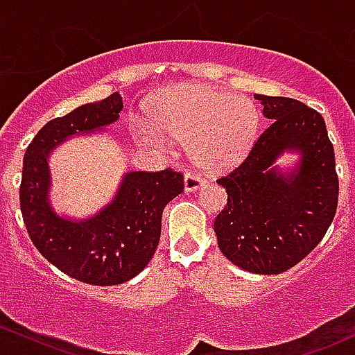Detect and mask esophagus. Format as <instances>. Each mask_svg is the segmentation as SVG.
Segmentation results:
<instances>
[{"label": "esophagus", "mask_w": 355, "mask_h": 355, "mask_svg": "<svg viewBox=\"0 0 355 355\" xmlns=\"http://www.w3.org/2000/svg\"><path fill=\"white\" fill-rule=\"evenodd\" d=\"M206 182L207 180L204 177H199V175H196V173H187L185 175V180H184L185 192H196L198 189L202 187Z\"/></svg>", "instance_id": "34e87169"}]
</instances>
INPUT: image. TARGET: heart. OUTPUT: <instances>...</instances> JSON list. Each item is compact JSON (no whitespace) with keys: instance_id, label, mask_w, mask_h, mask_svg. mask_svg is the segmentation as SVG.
I'll use <instances>...</instances> for the list:
<instances>
[{"instance_id":"b5f03b06","label":"heart","mask_w":355,"mask_h":355,"mask_svg":"<svg viewBox=\"0 0 355 355\" xmlns=\"http://www.w3.org/2000/svg\"><path fill=\"white\" fill-rule=\"evenodd\" d=\"M148 120L149 125H135L142 144L161 149L168 137L187 141L200 166L223 170L250 149L259 128V111L245 96L184 84L168 89L148 111Z\"/></svg>"}]
</instances>
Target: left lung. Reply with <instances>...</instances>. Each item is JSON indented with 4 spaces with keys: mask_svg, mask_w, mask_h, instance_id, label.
Here are the masks:
<instances>
[{
    "mask_svg": "<svg viewBox=\"0 0 355 355\" xmlns=\"http://www.w3.org/2000/svg\"><path fill=\"white\" fill-rule=\"evenodd\" d=\"M254 98L271 125L239 166L218 178L228 194L214 220L221 252L242 270L278 275L321 242L338 204L335 151L316 110L284 96ZM285 150L301 153L287 175L272 163Z\"/></svg>",
    "mask_w": 355,
    "mask_h": 355,
    "instance_id": "1",
    "label": "left lung"
}]
</instances>
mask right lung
Instances as JSON below:
<instances>
[{
    "instance_id": "right-lung-1",
    "label": "right lung",
    "mask_w": 355,
    "mask_h": 355,
    "mask_svg": "<svg viewBox=\"0 0 355 355\" xmlns=\"http://www.w3.org/2000/svg\"><path fill=\"white\" fill-rule=\"evenodd\" d=\"M121 108V96L113 92L48 121L25 151L20 182V209L35 249L68 277L101 287L128 282L148 266L159 244L164 206L184 192L180 171H130L113 202L94 218L56 216L48 200L51 149L70 135L113 123Z\"/></svg>"
}]
</instances>
